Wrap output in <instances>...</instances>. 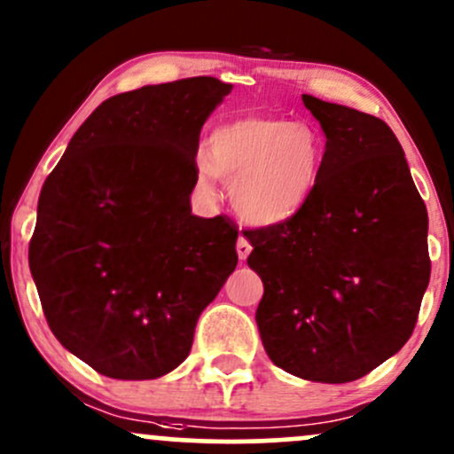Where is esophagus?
Returning <instances> with one entry per match:
<instances>
[{"label":"esophagus","instance_id":"1","mask_svg":"<svg viewBox=\"0 0 454 454\" xmlns=\"http://www.w3.org/2000/svg\"><path fill=\"white\" fill-rule=\"evenodd\" d=\"M249 252H252V243H249L247 239H245L243 234H241V237H239V241H237V254H239V258L245 260V258L249 256Z\"/></svg>","mask_w":454,"mask_h":454}]
</instances>
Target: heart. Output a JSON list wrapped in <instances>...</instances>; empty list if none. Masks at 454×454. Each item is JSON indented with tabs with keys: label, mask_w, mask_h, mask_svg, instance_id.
<instances>
[{
	"label": "heart",
	"mask_w": 454,
	"mask_h": 454,
	"mask_svg": "<svg viewBox=\"0 0 454 454\" xmlns=\"http://www.w3.org/2000/svg\"><path fill=\"white\" fill-rule=\"evenodd\" d=\"M325 140L305 121L278 114H245L215 126L209 149L194 161L196 187L211 194L217 176L231 184L234 211L252 226H278L314 194Z\"/></svg>",
	"instance_id": "1"
}]
</instances>
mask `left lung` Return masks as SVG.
<instances>
[{
  "label": "left lung",
  "mask_w": 454,
  "mask_h": 454,
  "mask_svg": "<svg viewBox=\"0 0 454 454\" xmlns=\"http://www.w3.org/2000/svg\"><path fill=\"white\" fill-rule=\"evenodd\" d=\"M326 137L309 202L293 220L245 231L264 294L269 358L311 382L343 384L397 354L429 286L427 209L382 119L303 96Z\"/></svg>",
  "instance_id": "1"
}]
</instances>
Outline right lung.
Listing matches in <instances>:
<instances>
[{
  "label": "right lung",
  "mask_w": 454,
  "mask_h": 454,
  "mask_svg": "<svg viewBox=\"0 0 454 454\" xmlns=\"http://www.w3.org/2000/svg\"><path fill=\"white\" fill-rule=\"evenodd\" d=\"M231 90L194 76L108 98L46 176L29 269L53 335L102 376L179 367L237 267L239 228L190 207L202 123Z\"/></svg>",
  "instance_id": "1"
}]
</instances>
